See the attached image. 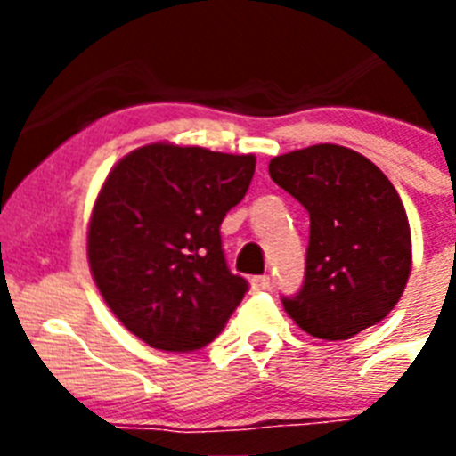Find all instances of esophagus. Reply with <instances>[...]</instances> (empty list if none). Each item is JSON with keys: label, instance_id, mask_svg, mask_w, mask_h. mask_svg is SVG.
I'll use <instances>...</instances> for the list:
<instances>
[{"label": "esophagus", "instance_id": "esophagus-1", "mask_svg": "<svg viewBox=\"0 0 456 456\" xmlns=\"http://www.w3.org/2000/svg\"><path fill=\"white\" fill-rule=\"evenodd\" d=\"M251 285H253V289H256V292H265V289L272 288V278L265 276V273H263V276H253Z\"/></svg>", "mask_w": 456, "mask_h": 456}]
</instances>
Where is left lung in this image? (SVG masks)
<instances>
[{"label":"left lung","mask_w":456,"mask_h":456,"mask_svg":"<svg viewBox=\"0 0 456 456\" xmlns=\"http://www.w3.org/2000/svg\"><path fill=\"white\" fill-rule=\"evenodd\" d=\"M269 175L310 215L304 285L283 297L285 313L322 340H349L384 320L411 273L409 219L390 180L336 143L273 157Z\"/></svg>","instance_id":"1"}]
</instances>
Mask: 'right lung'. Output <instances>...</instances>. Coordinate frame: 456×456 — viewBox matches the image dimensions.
I'll list each match as a JSON object with an SVG mask.
<instances>
[{
    "instance_id": "add662e5",
    "label": "right lung",
    "mask_w": 456,
    "mask_h": 456,
    "mask_svg": "<svg viewBox=\"0 0 456 456\" xmlns=\"http://www.w3.org/2000/svg\"><path fill=\"white\" fill-rule=\"evenodd\" d=\"M253 171V155L173 143L136 148L111 168L93 205L88 265L139 340L193 352L224 331L248 283L225 265L219 228Z\"/></svg>"
}]
</instances>
